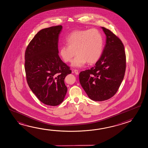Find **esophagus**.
Returning <instances> with one entry per match:
<instances>
[{
    "label": "esophagus",
    "instance_id": "34e87169",
    "mask_svg": "<svg viewBox=\"0 0 148 148\" xmlns=\"http://www.w3.org/2000/svg\"><path fill=\"white\" fill-rule=\"evenodd\" d=\"M74 73H75V74H76V75H77L79 74V71H78V70H77V69L74 70Z\"/></svg>",
    "mask_w": 148,
    "mask_h": 148
}]
</instances>
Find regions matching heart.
Instances as JSON below:
<instances>
[{"label":"heart","mask_w":148,"mask_h":148,"mask_svg":"<svg viewBox=\"0 0 148 148\" xmlns=\"http://www.w3.org/2000/svg\"><path fill=\"white\" fill-rule=\"evenodd\" d=\"M66 43L67 45L60 47V54L65 63H70L76 52L78 55L71 64L75 67H81L87 62L96 63L103 52V36L95 28L73 32L67 38Z\"/></svg>","instance_id":"b5f03b06"}]
</instances>
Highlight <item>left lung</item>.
I'll use <instances>...</instances> for the list:
<instances>
[{"mask_svg":"<svg viewBox=\"0 0 148 148\" xmlns=\"http://www.w3.org/2000/svg\"><path fill=\"white\" fill-rule=\"evenodd\" d=\"M106 36L103 53L94 67L79 74L81 85L90 99L102 101L115 95L123 81L126 55L123 43L110 30L101 27Z\"/></svg>","mask_w":148,"mask_h":148,"instance_id":"1","label":"left lung"}]
</instances>
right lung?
<instances>
[{
    "label": "right lung",
    "mask_w": 148,
    "mask_h": 148,
    "mask_svg": "<svg viewBox=\"0 0 148 148\" xmlns=\"http://www.w3.org/2000/svg\"><path fill=\"white\" fill-rule=\"evenodd\" d=\"M62 28L58 25L40 30L25 51L28 84L38 99L47 105L55 106L63 102L67 91L64 79L71 73L58 54Z\"/></svg>",
    "instance_id": "right-lung-1"
}]
</instances>
